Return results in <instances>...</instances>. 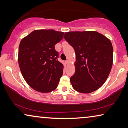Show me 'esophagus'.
<instances>
[{
	"label": "esophagus",
	"mask_w": 128,
	"mask_h": 128,
	"mask_svg": "<svg viewBox=\"0 0 128 128\" xmlns=\"http://www.w3.org/2000/svg\"><path fill=\"white\" fill-rule=\"evenodd\" d=\"M65 62H66V64H67V65H68V64H69V61L68 60H66Z\"/></svg>",
	"instance_id": "obj_1"
}]
</instances>
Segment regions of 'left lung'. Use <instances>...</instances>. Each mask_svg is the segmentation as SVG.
I'll use <instances>...</instances> for the list:
<instances>
[{"label":"left lung","instance_id":"1","mask_svg":"<svg viewBox=\"0 0 128 128\" xmlns=\"http://www.w3.org/2000/svg\"><path fill=\"white\" fill-rule=\"evenodd\" d=\"M64 38L76 53V70L70 78L73 88L86 94L98 90L106 82L112 66L111 41L95 31L65 32Z\"/></svg>","mask_w":128,"mask_h":128}]
</instances>
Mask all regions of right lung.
<instances>
[{
	"label": "right lung",
	"instance_id": "add662e5",
	"mask_svg": "<svg viewBox=\"0 0 128 128\" xmlns=\"http://www.w3.org/2000/svg\"><path fill=\"white\" fill-rule=\"evenodd\" d=\"M64 32L54 30H36L22 38L18 48V61L28 84L41 92H50L58 87L64 65L58 61L55 45Z\"/></svg>",
	"mask_w": 128,
	"mask_h": 128
}]
</instances>
